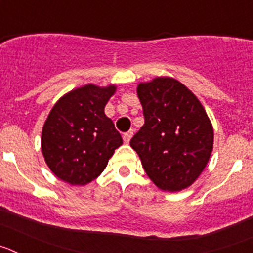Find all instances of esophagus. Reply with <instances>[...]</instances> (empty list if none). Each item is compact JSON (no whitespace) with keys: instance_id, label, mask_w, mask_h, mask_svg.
Here are the masks:
<instances>
[{"instance_id":"esophagus-1","label":"esophagus","mask_w":253,"mask_h":253,"mask_svg":"<svg viewBox=\"0 0 253 253\" xmlns=\"http://www.w3.org/2000/svg\"><path fill=\"white\" fill-rule=\"evenodd\" d=\"M131 137H133V130H129L126 131V133L123 134V140H124V143H129L130 142Z\"/></svg>"}]
</instances>
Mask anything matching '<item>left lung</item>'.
<instances>
[{
    "mask_svg": "<svg viewBox=\"0 0 253 253\" xmlns=\"http://www.w3.org/2000/svg\"><path fill=\"white\" fill-rule=\"evenodd\" d=\"M144 125L131 138L148 177L160 189L178 191L199 177L213 151V126L191 91L173 78L138 86Z\"/></svg>",
    "mask_w": 253,
    "mask_h": 253,
    "instance_id": "left-lung-1",
    "label": "left lung"
}]
</instances>
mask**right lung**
<instances>
[{"label": "right lung", "instance_id": "obj_1", "mask_svg": "<svg viewBox=\"0 0 253 253\" xmlns=\"http://www.w3.org/2000/svg\"><path fill=\"white\" fill-rule=\"evenodd\" d=\"M115 86L86 84L64 95L49 113L42 152L51 172L71 185H86L104 171L123 144L113 120L104 113Z\"/></svg>", "mask_w": 253, "mask_h": 253}]
</instances>
